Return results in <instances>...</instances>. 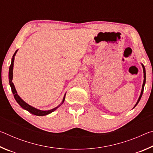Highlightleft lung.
<instances>
[{
	"label": "left lung",
	"instance_id": "8db88e82",
	"mask_svg": "<svg viewBox=\"0 0 153 153\" xmlns=\"http://www.w3.org/2000/svg\"><path fill=\"white\" fill-rule=\"evenodd\" d=\"M142 67H143V71H144V82H143V85H142V92H141V94H140V97H139V98H138V101H137V102H136V105H135V107L136 106L138 105V103L139 102V101H140V98H141V97H142V94H143V91H144V85H145V83H146V71H145V68H144V66L143 65H142Z\"/></svg>",
	"mask_w": 153,
	"mask_h": 153
}]
</instances>
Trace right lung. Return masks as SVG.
I'll return each instance as SVG.
<instances>
[{
    "instance_id": "1",
    "label": "right lung",
    "mask_w": 153,
    "mask_h": 153,
    "mask_svg": "<svg viewBox=\"0 0 153 153\" xmlns=\"http://www.w3.org/2000/svg\"><path fill=\"white\" fill-rule=\"evenodd\" d=\"M17 51H15V53H14L13 56V58H12V60H11V65L9 67V84L10 86H11V90H12V92L14 96V98L16 101L17 102L18 104H19L21 107H22L23 108H24V109L27 110V111H29L30 113H32L33 115H38V116H43V115H48V114L51 113L52 112H53L56 109V108L58 107H56L55 108H53V109L51 110H49V111H41L39 109H37V108H36L34 107H32V106L29 105L28 104H27L26 102H24V100H23L22 98L19 97V96L17 94L16 90H15V86L13 84V83L12 82V79H13V63H14V59L15 57L14 56H15V54L17 53ZM65 100V97L63 98V100L62 103L64 102Z\"/></svg>"
}]
</instances>
